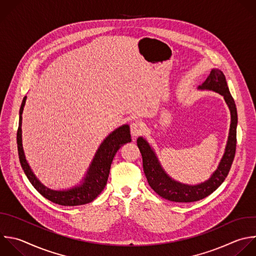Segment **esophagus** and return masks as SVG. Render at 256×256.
Returning <instances> with one entry per match:
<instances>
[{
    "instance_id": "obj_1",
    "label": "esophagus",
    "mask_w": 256,
    "mask_h": 256,
    "mask_svg": "<svg viewBox=\"0 0 256 256\" xmlns=\"http://www.w3.org/2000/svg\"><path fill=\"white\" fill-rule=\"evenodd\" d=\"M130 131L133 137H137L144 131V124L141 121H134L130 125Z\"/></svg>"
}]
</instances>
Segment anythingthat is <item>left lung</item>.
<instances>
[{"mask_svg": "<svg viewBox=\"0 0 256 256\" xmlns=\"http://www.w3.org/2000/svg\"><path fill=\"white\" fill-rule=\"evenodd\" d=\"M200 90H211L223 96L231 115V123L225 152L217 169L210 178L197 185L183 184L173 180L162 168L154 150L143 138L137 139V145L142 155L143 170L150 187L162 198L173 202H194L203 199L214 192L225 180L231 168L236 150L237 110L229 92L224 74L218 69H212Z\"/></svg>", "mask_w": 256, "mask_h": 256, "instance_id": "8db88e82", "label": "left lung"}]
</instances>
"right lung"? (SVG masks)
<instances>
[{
	"label": "right lung",
	"mask_w": 256,
	"mask_h": 256,
	"mask_svg": "<svg viewBox=\"0 0 256 256\" xmlns=\"http://www.w3.org/2000/svg\"><path fill=\"white\" fill-rule=\"evenodd\" d=\"M27 97L25 96L20 108L19 127L17 131L18 153L21 166L35 189L48 200L63 206H77L93 201L105 188L109 177L110 167L116 152L124 144L131 142L129 125H122L107 136L98 148L83 182L68 190H52L43 185L30 168L22 144V114Z\"/></svg>",
	"instance_id": "add662e5"
}]
</instances>
